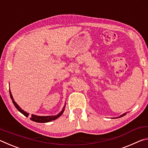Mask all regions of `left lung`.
Listing matches in <instances>:
<instances>
[{"mask_svg": "<svg viewBox=\"0 0 148 148\" xmlns=\"http://www.w3.org/2000/svg\"><path fill=\"white\" fill-rule=\"evenodd\" d=\"M126 114H127V113H124L123 114H122V115H121V116H120L119 117H115V118H119V117H123V116H125V115H126Z\"/></svg>", "mask_w": 148, "mask_h": 148, "instance_id": "obj_1", "label": "left lung"}]
</instances>
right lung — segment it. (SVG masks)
I'll return each instance as SVG.
<instances>
[{"instance_id":"obj_1","label":"right lung","mask_w":148,"mask_h":148,"mask_svg":"<svg viewBox=\"0 0 148 148\" xmlns=\"http://www.w3.org/2000/svg\"><path fill=\"white\" fill-rule=\"evenodd\" d=\"M10 97H11V99L12 102H13V104H14L15 107L16 108L17 110H18L19 112H21L22 114H23L26 117H28L29 116V114L27 113V112L24 111L23 110H22L21 108L19 106V105L17 104L16 102H15L14 99L13 98V97H12V92L10 91ZM65 106H66V103H65L64 107L62 108V109L61 112H59L58 114L56 115V116H36V115H34V114H32V116L31 117V119L32 121H35V122H37V123H47V122H49V121H53V120L56 119L59 117L60 116H61L62 114V113L64 112V110L65 109Z\"/></svg>"}]
</instances>
